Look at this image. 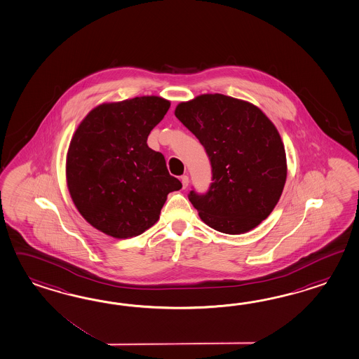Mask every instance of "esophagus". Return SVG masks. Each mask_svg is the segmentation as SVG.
<instances>
[{"label":"esophagus","mask_w":359,"mask_h":359,"mask_svg":"<svg viewBox=\"0 0 359 359\" xmlns=\"http://www.w3.org/2000/svg\"><path fill=\"white\" fill-rule=\"evenodd\" d=\"M189 181H190V180H189V175H182V177H181V182H182V187H184V189H186V187L189 186Z\"/></svg>","instance_id":"esophagus-1"}]
</instances>
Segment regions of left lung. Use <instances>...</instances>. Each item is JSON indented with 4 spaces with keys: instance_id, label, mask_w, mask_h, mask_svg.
<instances>
[{
    "instance_id": "8db88e82",
    "label": "left lung",
    "mask_w": 359,
    "mask_h": 359,
    "mask_svg": "<svg viewBox=\"0 0 359 359\" xmlns=\"http://www.w3.org/2000/svg\"><path fill=\"white\" fill-rule=\"evenodd\" d=\"M175 114L211 161L207 193H189L201 219L226 234L245 233L266 220L286 181L284 144L266 114L221 93L181 102Z\"/></svg>"
}]
</instances>
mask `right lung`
Returning <instances> with one entry per match:
<instances>
[{"mask_svg":"<svg viewBox=\"0 0 359 359\" xmlns=\"http://www.w3.org/2000/svg\"><path fill=\"white\" fill-rule=\"evenodd\" d=\"M169 107L157 96L102 104L75 131L66 161L67 186L93 228L114 238L139 236L158 220L166 195L182 187L169 175L163 154L147 144Z\"/></svg>","mask_w":359,"mask_h":359,"instance_id":"obj_1","label":"right lung"}]
</instances>
